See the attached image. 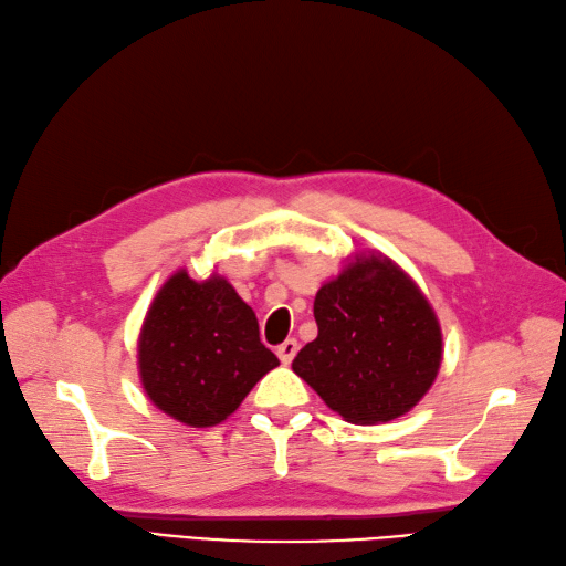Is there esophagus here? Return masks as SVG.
Returning a JSON list of instances; mask_svg holds the SVG:
<instances>
[{"mask_svg": "<svg viewBox=\"0 0 566 566\" xmlns=\"http://www.w3.org/2000/svg\"><path fill=\"white\" fill-rule=\"evenodd\" d=\"M296 352H298V343L294 337H289L277 347V357H280L282 364H292L294 357H296Z\"/></svg>", "mask_w": 566, "mask_h": 566, "instance_id": "34e87169", "label": "esophagus"}]
</instances>
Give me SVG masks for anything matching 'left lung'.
Here are the masks:
<instances>
[{"label": "left lung", "instance_id": "8db88e82", "mask_svg": "<svg viewBox=\"0 0 566 566\" xmlns=\"http://www.w3.org/2000/svg\"><path fill=\"white\" fill-rule=\"evenodd\" d=\"M313 315L318 337L292 369L347 422H390L437 380L443 354L437 313L390 258L354 255L318 289Z\"/></svg>", "mask_w": 566, "mask_h": 566}]
</instances>
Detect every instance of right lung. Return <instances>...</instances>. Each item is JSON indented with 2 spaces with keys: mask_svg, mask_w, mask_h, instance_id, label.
Instances as JSON below:
<instances>
[{
  "mask_svg": "<svg viewBox=\"0 0 566 566\" xmlns=\"http://www.w3.org/2000/svg\"><path fill=\"white\" fill-rule=\"evenodd\" d=\"M137 359L149 400L188 427L223 422L280 366L235 289L219 274L195 282L186 270L170 274L151 301Z\"/></svg>",
  "mask_w": 566,
  "mask_h": 566,
  "instance_id": "1",
  "label": "right lung"
}]
</instances>
